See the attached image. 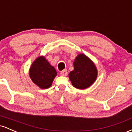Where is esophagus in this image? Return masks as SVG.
<instances>
[{
  "label": "esophagus",
  "mask_w": 132,
  "mask_h": 132,
  "mask_svg": "<svg viewBox=\"0 0 132 132\" xmlns=\"http://www.w3.org/2000/svg\"><path fill=\"white\" fill-rule=\"evenodd\" d=\"M60 75L61 76H67L68 75V71L66 69H64V70L62 71L61 72H60Z\"/></svg>",
  "instance_id": "34e87169"
}]
</instances>
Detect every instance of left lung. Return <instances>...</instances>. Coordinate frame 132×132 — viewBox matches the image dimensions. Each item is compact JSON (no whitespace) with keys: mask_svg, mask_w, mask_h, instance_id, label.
Masks as SVG:
<instances>
[{"mask_svg":"<svg viewBox=\"0 0 132 132\" xmlns=\"http://www.w3.org/2000/svg\"><path fill=\"white\" fill-rule=\"evenodd\" d=\"M74 69L69 78L75 88L85 89L90 87L97 78V69L94 62L84 54H79L73 63Z\"/></svg>","mask_w":132,"mask_h":132,"instance_id":"1","label":"left lung"}]
</instances>
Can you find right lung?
Listing matches in <instances>:
<instances>
[{"label": "right lung", "instance_id": "1", "mask_svg": "<svg viewBox=\"0 0 132 132\" xmlns=\"http://www.w3.org/2000/svg\"><path fill=\"white\" fill-rule=\"evenodd\" d=\"M30 78L34 84L42 89H48L52 85L57 72L44 56L37 57L29 70Z\"/></svg>", "mask_w": 132, "mask_h": 132}]
</instances>
